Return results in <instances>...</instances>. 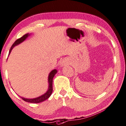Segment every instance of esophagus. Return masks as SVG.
Wrapping results in <instances>:
<instances>
[{"instance_id":"esophagus-1","label":"esophagus","mask_w":126,"mask_h":126,"mask_svg":"<svg viewBox=\"0 0 126 126\" xmlns=\"http://www.w3.org/2000/svg\"><path fill=\"white\" fill-rule=\"evenodd\" d=\"M66 63H67V60H65V59H64V60H63L61 62L62 65H65V64H66Z\"/></svg>"}]
</instances>
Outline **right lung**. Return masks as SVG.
<instances>
[{
	"label": "right lung",
	"instance_id": "right-lung-1",
	"mask_svg": "<svg viewBox=\"0 0 126 126\" xmlns=\"http://www.w3.org/2000/svg\"><path fill=\"white\" fill-rule=\"evenodd\" d=\"M30 34L29 33H26V34L24 35L22 37H21L20 38L17 39L16 41L14 42L13 45H12L9 51V54H10V52H11V50L12 48L15 47V46H17L19 45V44L22 43L26 39H27V37L29 36ZM57 70L56 69L55 70H53L52 71H51V72H50V73L48 75V88L47 91L45 94L41 95V96L38 97V98H33V99H27V98H23V97H20L23 100L25 101V102H29V103H40L43 102L46 100H47L48 98H49V97L51 96V94L52 93V80H53V78H54V76L55 74L57 73Z\"/></svg>",
	"mask_w": 126,
	"mask_h": 126
}]
</instances>
